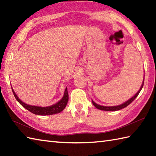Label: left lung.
Returning <instances> with one entry per match:
<instances>
[{
  "label": "left lung",
  "mask_w": 156,
  "mask_h": 156,
  "mask_svg": "<svg viewBox=\"0 0 156 156\" xmlns=\"http://www.w3.org/2000/svg\"><path fill=\"white\" fill-rule=\"evenodd\" d=\"M144 82H143V83H142V84H141V87L140 89V90H139V91L137 92L136 94H135V96H133V97H132L131 98L129 99V101H127V102H124V103H122V105H121L114 106V107H104V106H101V105H97V103H95V102H94L93 101H92V104H93V105L94 106V107H95L96 108H98V109H100V110H102V111H115L121 110V109L123 108H125V107H127V106H128L129 104H131V102H133V101L135 100V98H136V97H137L138 94H140V91L141 90L142 88H143V87H144Z\"/></svg>",
  "instance_id": "left-lung-1"
}]
</instances>
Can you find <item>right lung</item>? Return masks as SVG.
Wrapping results in <instances>:
<instances>
[{
	"label": "right lung",
	"instance_id": "right-lung-1",
	"mask_svg": "<svg viewBox=\"0 0 156 156\" xmlns=\"http://www.w3.org/2000/svg\"><path fill=\"white\" fill-rule=\"evenodd\" d=\"M12 91L13 94L15 96V98L16 99V101H17L23 107L25 108L27 110L30 111L31 112H32V113H34L35 115H50L58 113V112H60L61 111L64 110L68 101V92L67 87L66 88L64 97H63V98L60 101L54 105L49 106V107H37V106H31V105L25 104L24 102H23L18 98L17 96L16 95L15 92L13 91L12 88Z\"/></svg>",
	"mask_w": 156,
	"mask_h": 156
}]
</instances>
